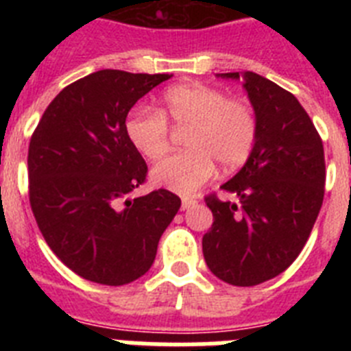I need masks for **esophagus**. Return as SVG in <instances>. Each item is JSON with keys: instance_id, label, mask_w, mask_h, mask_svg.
Segmentation results:
<instances>
[{"instance_id": "1", "label": "esophagus", "mask_w": 351, "mask_h": 351, "mask_svg": "<svg viewBox=\"0 0 351 351\" xmlns=\"http://www.w3.org/2000/svg\"><path fill=\"white\" fill-rule=\"evenodd\" d=\"M197 204V200H193V198H182V202H181V209H190L191 206H195Z\"/></svg>"}]
</instances>
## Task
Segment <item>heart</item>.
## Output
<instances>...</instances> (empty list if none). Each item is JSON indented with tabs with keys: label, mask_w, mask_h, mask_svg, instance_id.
<instances>
[{
	"label": "heart",
	"mask_w": 351,
	"mask_h": 351,
	"mask_svg": "<svg viewBox=\"0 0 351 351\" xmlns=\"http://www.w3.org/2000/svg\"><path fill=\"white\" fill-rule=\"evenodd\" d=\"M167 121L173 128L188 130V151L160 161L153 181L186 197L213 178L216 165L225 172L243 165L258 137V117L250 101L200 84L170 88L158 112L133 110L126 117V137L142 156L160 160L170 149Z\"/></svg>",
	"instance_id": "b5f03b06"
}]
</instances>
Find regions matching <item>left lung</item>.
<instances>
[{
  "instance_id": "obj_1",
  "label": "left lung",
  "mask_w": 351,
  "mask_h": 351,
  "mask_svg": "<svg viewBox=\"0 0 351 351\" xmlns=\"http://www.w3.org/2000/svg\"><path fill=\"white\" fill-rule=\"evenodd\" d=\"M239 79V71L218 73ZM258 137L244 167L221 190L235 202L206 197L213 226L202 239L207 267L234 287H255L290 267L313 230L325 186L322 138L295 96L244 71Z\"/></svg>"
}]
</instances>
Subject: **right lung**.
<instances>
[{"label": "right lung", "instance_id": "add662e5", "mask_svg": "<svg viewBox=\"0 0 351 351\" xmlns=\"http://www.w3.org/2000/svg\"><path fill=\"white\" fill-rule=\"evenodd\" d=\"M170 77L95 71L56 96L31 137V210L54 255L84 280L108 287L138 280L181 207L169 190L128 198L147 165L126 137V116Z\"/></svg>", "mask_w": 351, "mask_h": 351}]
</instances>
